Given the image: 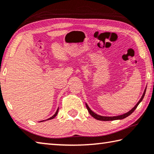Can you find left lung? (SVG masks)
Here are the masks:
<instances>
[{"label":"left lung","mask_w":154,"mask_h":154,"mask_svg":"<svg viewBox=\"0 0 154 154\" xmlns=\"http://www.w3.org/2000/svg\"><path fill=\"white\" fill-rule=\"evenodd\" d=\"M146 89H147V88H145V90H144V92L142 95V97H141L140 99L139 100L138 102L136 104V106L134 107V108L130 109V111L126 112V113L123 114H121V115H119V116H101V115H99V114H97L96 113H94V112H92L90 108H89V106H88V104L86 103V108L88 109V111L90 113V115H91L92 117H94L95 119H97V120H99V121H114V120H119V119H123L126 118V117H128V116H130V114L132 113V112L135 110L137 108V106L139 105V103H140L141 101H142V100L143 99L144 97H145V92H146Z\"/></svg>","instance_id":"obj_1"}]
</instances>
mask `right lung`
<instances>
[{
  "label": "right lung",
  "mask_w": 154,
  "mask_h": 154,
  "mask_svg": "<svg viewBox=\"0 0 154 154\" xmlns=\"http://www.w3.org/2000/svg\"><path fill=\"white\" fill-rule=\"evenodd\" d=\"M58 111H59V108H57V111H56V112L55 113V114L53 116H52L51 117H50L49 119H46V120H44V121H39V122H43V121H48V120H51V119H54L55 117L57 116V113H58Z\"/></svg>",
  "instance_id": "1"
}]
</instances>
